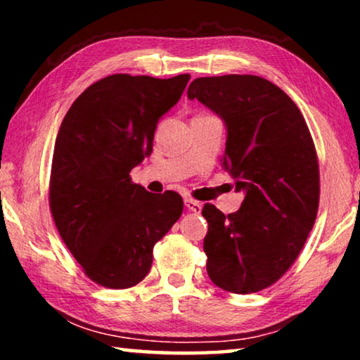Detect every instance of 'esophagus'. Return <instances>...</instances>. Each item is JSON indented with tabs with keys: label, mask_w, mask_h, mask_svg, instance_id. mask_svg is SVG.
<instances>
[{
	"label": "esophagus",
	"mask_w": 360,
	"mask_h": 360,
	"mask_svg": "<svg viewBox=\"0 0 360 360\" xmlns=\"http://www.w3.org/2000/svg\"><path fill=\"white\" fill-rule=\"evenodd\" d=\"M184 203H186V208L188 211L195 212V214H200V212H202V203L195 202V200H192V198H186Z\"/></svg>",
	"instance_id": "1"
}]
</instances>
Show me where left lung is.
<instances>
[{
	"mask_svg": "<svg viewBox=\"0 0 360 360\" xmlns=\"http://www.w3.org/2000/svg\"><path fill=\"white\" fill-rule=\"evenodd\" d=\"M224 120L222 168L245 192L225 216L205 205L203 249L211 281L233 294L276 283L307 241L319 205V165L300 109L278 85L251 75L198 77L187 89Z\"/></svg>",
	"mask_w": 360,
	"mask_h": 360,
	"instance_id": "obj_1",
	"label": "left lung"
}]
</instances>
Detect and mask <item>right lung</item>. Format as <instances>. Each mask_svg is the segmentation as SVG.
Segmentation results:
<instances>
[{
  "mask_svg": "<svg viewBox=\"0 0 360 360\" xmlns=\"http://www.w3.org/2000/svg\"><path fill=\"white\" fill-rule=\"evenodd\" d=\"M188 79L108 76L77 96L60 125L49 203L66 248L96 284L143 281L154 245L182 214L179 193H150L130 172L150 155L157 122Z\"/></svg>",
  "mask_w": 360,
  "mask_h": 360,
  "instance_id": "right-lung-1",
  "label": "right lung"
}]
</instances>
